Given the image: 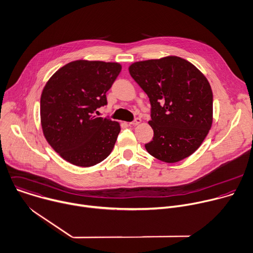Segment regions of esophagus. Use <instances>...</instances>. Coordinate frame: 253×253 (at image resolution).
Listing matches in <instances>:
<instances>
[{"instance_id": "34e87169", "label": "esophagus", "mask_w": 253, "mask_h": 253, "mask_svg": "<svg viewBox=\"0 0 253 253\" xmlns=\"http://www.w3.org/2000/svg\"><path fill=\"white\" fill-rule=\"evenodd\" d=\"M140 123H141V120H140L139 118H136L133 122H130L129 125H130V126H137V125H139Z\"/></svg>"}]
</instances>
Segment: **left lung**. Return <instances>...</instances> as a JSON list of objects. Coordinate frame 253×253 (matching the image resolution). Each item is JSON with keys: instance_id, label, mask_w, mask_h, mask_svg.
I'll use <instances>...</instances> for the list:
<instances>
[{"instance_id": "left-lung-1", "label": "left lung", "mask_w": 253, "mask_h": 253, "mask_svg": "<svg viewBox=\"0 0 253 253\" xmlns=\"http://www.w3.org/2000/svg\"><path fill=\"white\" fill-rule=\"evenodd\" d=\"M131 78L149 97L153 140L147 153L173 164L192 155L212 125V90L196 67L175 56L133 63Z\"/></svg>"}]
</instances>
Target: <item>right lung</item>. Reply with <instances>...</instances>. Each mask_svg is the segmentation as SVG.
Returning <instances> with one entry per match:
<instances>
[{"instance_id": "right-lung-1", "label": "right lung", "mask_w": 253, "mask_h": 253, "mask_svg": "<svg viewBox=\"0 0 253 253\" xmlns=\"http://www.w3.org/2000/svg\"><path fill=\"white\" fill-rule=\"evenodd\" d=\"M122 71L118 63L74 61L58 70L41 95L43 135L72 165L87 168L106 160L121 131L120 124L98 118L107 91Z\"/></svg>"}]
</instances>
